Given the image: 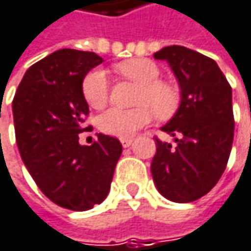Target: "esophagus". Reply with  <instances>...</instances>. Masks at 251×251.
<instances>
[{"mask_svg":"<svg viewBox=\"0 0 251 251\" xmlns=\"http://www.w3.org/2000/svg\"><path fill=\"white\" fill-rule=\"evenodd\" d=\"M132 142H133L132 138H122V139H121V143H122L124 148H129V146L132 145Z\"/></svg>","mask_w":251,"mask_h":251,"instance_id":"34e87169","label":"esophagus"}]
</instances>
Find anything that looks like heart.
<instances>
[{
  "label": "heart",
  "mask_w": 251,
  "mask_h": 251,
  "mask_svg": "<svg viewBox=\"0 0 251 251\" xmlns=\"http://www.w3.org/2000/svg\"><path fill=\"white\" fill-rule=\"evenodd\" d=\"M115 71L129 81L139 85L133 109L112 108L98 118V127L112 136L127 138L138 129L148 125L155 113L157 118L172 116L177 106L180 95L175 85L159 79L160 71L155 62L143 58L127 59L115 67ZM82 94L89 106L100 109L109 99V81L102 69L89 71L82 81Z\"/></svg>",
  "instance_id": "b5f03b06"
}]
</instances>
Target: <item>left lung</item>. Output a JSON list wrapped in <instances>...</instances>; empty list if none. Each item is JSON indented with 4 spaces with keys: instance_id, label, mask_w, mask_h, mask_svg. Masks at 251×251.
Listing matches in <instances>:
<instances>
[{
    "instance_id": "8db88e82",
    "label": "left lung",
    "mask_w": 251,
    "mask_h": 251,
    "mask_svg": "<svg viewBox=\"0 0 251 251\" xmlns=\"http://www.w3.org/2000/svg\"><path fill=\"white\" fill-rule=\"evenodd\" d=\"M166 61L180 86V106L162 127L176 145L156 138L152 176L162 196L189 203L209 193L227 165L234 116L231 86L212 58L180 45L155 52Z\"/></svg>"
}]
</instances>
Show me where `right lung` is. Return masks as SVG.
<instances>
[{"mask_svg": "<svg viewBox=\"0 0 251 251\" xmlns=\"http://www.w3.org/2000/svg\"><path fill=\"white\" fill-rule=\"evenodd\" d=\"M102 61L95 52H52L25 72L12 100L24 165L48 199L75 212L106 199L122 153L121 142L102 133L91 146L79 145L89 113L82 81Z\"/></svg>", "mask_w": 251, "mask_h": 251, "instance_id": "add662e5", "label": "right lung"}]
</instances>
